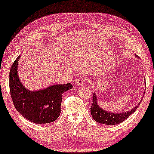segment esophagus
<instances>
[{"mask_svg": "<svg viewBox=\"0 0 154 154\" xmlns=\"http://www.w3.org/2000/svg\"><path fill=\"white\" fill-rule=\"evenodd\" d=\"M86 82H87V79H86V78H85V77H79L77 79L76 84H77V86H83L84 84L86 83Z\"/></svg>", "mask_w": 154, "mask_h": 154, "instance_id": "esophagus-1", "label": "esophagus"}]
</instances>
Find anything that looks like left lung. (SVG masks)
I'll list each match as a JSON object with an SVG mask.
<instances>
[{
  "label": "left lung",
  "mask_w": 154,
  "mask_h": 154,
  "mask_svg": "<svg viewBox=\"0 0 154 154\" xmlns=\"http://www.w3.org/2000/svg\"><path fill=\"white\" fill-rule=\"evenodd\" d=\"M144 83L146 85V82H144ZM141 102L142 100H140V103L135 107L130 109L129 111L121 112V113L112 112L105 110L98 105L97 95L94 93V94H93V103L91 107V114L93 119L97 123L105 125H117L127 119L130 115L133 114L135 112V110L137 109V107H139Z\"/></svg>",
  "instance_id": "1"
}]
</instances>
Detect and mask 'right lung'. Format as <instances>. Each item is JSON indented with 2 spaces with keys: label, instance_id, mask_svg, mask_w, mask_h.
I'll return each instance as SVG.
<instances>
[{
  "label": "right lung",
  "instance_id": "1",
  "mask_svg": "<svg viewBox=\"0 0 154 154\" xmlns=\"http://www.w3.org/2000/svg\"><path fill=\"white\" fill-rule=\"evenodd\" d=\"M19 55L10 72V90L16 109L27 120L37 124L56 121L61 112L62 94L72 88L70 83L54 84L38 90H29L18 75Z\"/></svg>",
  "mask_w": 154,
  "mask_h": 154
}]
</instances>
